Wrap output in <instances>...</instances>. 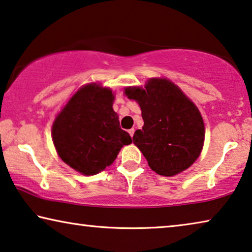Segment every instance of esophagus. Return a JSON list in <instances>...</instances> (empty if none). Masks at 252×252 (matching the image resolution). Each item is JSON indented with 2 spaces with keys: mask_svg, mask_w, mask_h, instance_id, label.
Wrapping results in <instances>:
<instances>
[{
  "mask_svg": "<svg viewBox=\"0 0 252 252\" xmlns=\"http://www.w3.org/2000/svg\"><path fill=\"white\" fill-rule=\"evenodd\" d=\"M129 134L131 136V138H132L133 134H134V129H130V130H129Z\"/></svg>",
  "mask_w": 252,
  "mask_h": 252,
  "instance_id": "esophagus-1",
  "label": "esophagus"
}]
</instances>
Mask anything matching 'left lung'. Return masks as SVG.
<instances>
[{"label": "left lung", "instance_id": "8db88e82", "mask_svg": "<svg viewBox=\"0 0 252 252\" xmlns=\"http://www.w3.org/2000/svg\"><path fill=\"white\" fill-rule=\"evenodd\" d=\"M125 95L140 106L144 126L132 139L153 171L174 176L196 162L204 147L205 123L179 86L167 78H150L144 87H126Z\"/></svg>", "mask_w": 252, "mask_h": 252}]
</instances>
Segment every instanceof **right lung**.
Returning <instances> with one entry per match:
<instances>
[{"mask_svg": "<svg viewBox=\"0 0 252 252\" xmlns=\"http://www.w3.org/2000/svg\"><path fill=\"white\" fill-rule=\"evenodd\" d=\"M115 93L90 82L79 88L52 126V140L60 158L78 173L95 175L113 164L130 134L120 127L113 110Z\"/></svg>", "mask_w": 252, "mask_h": 252, "instance_id": "obj_1", "label": "right lung"}]
</instances>
